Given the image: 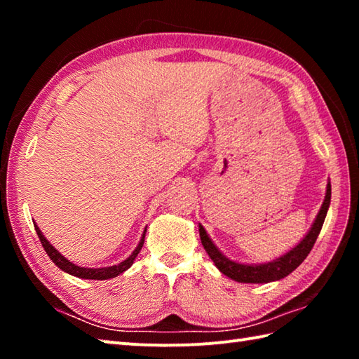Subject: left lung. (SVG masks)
<instances>
[{
  "label": "left lung",
  "instance_id": "8db88e82",
  "mask_svg": "<svg viewBox=\"0 0 359 359\" xmlns=\"http://www.w3.org/2000/svg\"><path fill=\"white\" fill-rule=\"evenodd\" d=\"M330 197H332V185L329 182V184H327V191H325V199L323 202V207L319 210L315 222L311 225L309 233L306 234V238L297 243L294 248L287 251L285 255L274 259L271 262L239 264L236 261H231V259H228L220 253V250L215 245V243H212L210 236L207 234V231H205V228L199 224V234H201L202 245L205 251L208 253V256L211 257V261L215 262V265L219 269V271L224 273L225 276L231 278L233 280L243 282V284H264V282L279 280L282 278L288 276L293 270H296L297 266L304 262V259L309 256L311 248H313L319 236V231H321L323 224L325 220L327 210L330 207Z\"/></svg>",
  "mask_w": 359,
  "mask_h": 359
}]
</instances>
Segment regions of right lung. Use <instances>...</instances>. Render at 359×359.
<instances>
[{
	"mask_svg": "<svg viewBox=\"0 0 359 359\" xmlns=\"http://www.w3.org/2000/svg\"><path fill=\"white\" fill-rule=\"evenodd\" d=\"M35 225V231L38 234V238L41 241V245L44 248L46 253L50 257V261L55 264L58 269H62L63 271L72 274V276H77L81 279H95V280H104V279H111V278H116L118 274H121L123 271H126L129 266L134 264V259L137 257V255L140 253V250L143 247V242H144V234H147V230L143 231L142 234V239L139 242V245L135 247V250L133 251V255L129 256L128 259H125L123 262H120L117 265H112V266H103V269H85V266H80V265H75L71 261H67V259L62 255L58 253V251L50 245V242L44 238V234L41 233L40 228Z\"/></svg>",
	"mask_w": 359,
	"mask_h": 359,
	"instance_id": "obj_1",
	"label": "right lung"
}]
</instances>
